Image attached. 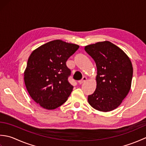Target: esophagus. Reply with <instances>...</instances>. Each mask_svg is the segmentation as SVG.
I'll list each match as a JSON object with an SVG mask.
<instances>
[{
    "label": "esophagus",
    "mask_w": 146,
    "mask_h": 146,
    "mask_svg": "<svg viewBox=\"0 0 146 146\" xmlns=\"http://www.w3.org/2000/svg\"><path fill=\"white\" fill-rule=\"evenodd\" d=\"M86 81V76H83V78L81 80H80V81L78 82V83H79V84L81 85V84H83V83H85Z\"/></svg>",
    "instance_id": "esophagus-1"
}]
</instances>
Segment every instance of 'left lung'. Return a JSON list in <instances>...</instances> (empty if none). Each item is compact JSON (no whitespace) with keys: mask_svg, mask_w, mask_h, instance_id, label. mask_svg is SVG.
<instances>
[{"mask_svg":"<svg viewBox=\"0 0 146 146\" xmlns=\"http://www.w3.org/2000/svg\"><path fill=\"white\" fill-rule=\"evenodd\" d=\"M97 68V88L88 101L95 109L109 111L117 108L131 89L133 68L122 49L109 41L86 46Z\"/></svg>","mask_w":146,"mask_h":146,"instance_id":"1","label":"left lung"}]
</instances>
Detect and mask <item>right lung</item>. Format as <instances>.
Wrapping results in <instances>:
<instances>
[{
	"label": "right lung",
	"mask_w": 146,
	"mask_h": 146,
	"mask_svg": "<svg viewBox=\"0 0 146 146\" xmlns=\"http://www.w3.org/2000/svg\"><path fill=\"white\" fill-rule=\"evenodd\" d=\"M79 46L54 40L33 51L24 71V82L34 101L48 110L67 100L73 86L68 82L71 70L66 62Z\"/></svg>",
	"instance_id": "add662e5"
}]
</instances>
